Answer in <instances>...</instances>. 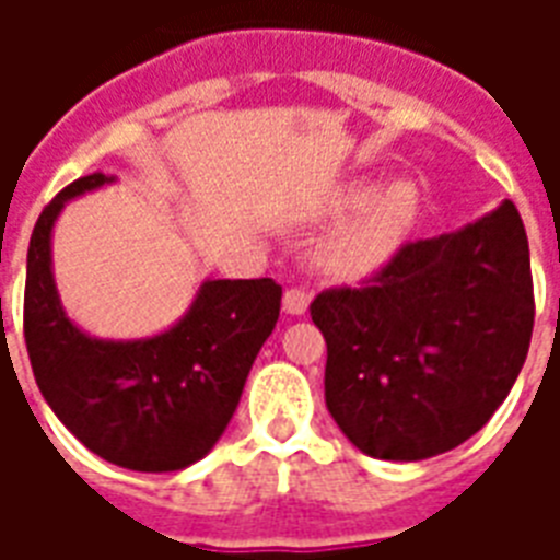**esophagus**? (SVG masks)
<instances>
[{
    "label": "esophagus",
    "instance_id": "1",
    "mask_svg": "<svg viewBox=\"0 0 560 560\" xmlns=\"http://www.w3.org/2000/svg\"><path fill=\"white\" fill-rule=\"evenodd\" d=\"M311 305V293L305 288H288L284 290V311L293 316H302Z\"/></svg>",
    "mask_w": 560,
    "mask_h": 560
}]
</instances>
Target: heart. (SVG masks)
<instances>
[{"instance_id": "heart-1", "label": "heart", "mask_w": 560, "mask_h": 560, "mask_svg": "<svg viewBox=\"0 0 560 560\" xmlns=\"http://www.w3.org/2000/svg\"><path fill=\"white\" fill-rule=\"evenodd\" d=\"M351 200H360L354 194ZM418 214V191L412 183H392L381 188L363 206L360 218L351 223L331 246V267L340 276H363L389 258Z\"/></svg>"}]
</instances>
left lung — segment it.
<instances>
[{
  "label": "left lung",
  "instance_id": "8db88e82",
  "mask_svg": "<svg viewBox=\"0 0 560 560\" xmlns=\"http://www.w3.org/2000/svg\"><path fill=\"white\" fill-rule=\"evenodd\" d=\"M325 404L374 459L453 451L512 392L535 325L529 241L512 200L451 235L409 241L360 288L323 290Z\"/></svg>",
  "mask_w": 560,
  "mask_h": 560
}]
</instances>
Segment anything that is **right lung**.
Listing matches in <instances>:
<instances>
[{"instance_id":"right-lung-1","label":"right lung","mask_w":560,"mask_h":560,"mask_svg":"<svg viewBox=\"0 0 560 560\" xmlns=\"http://www.w3.org/2000/svg\"><path fill=\"white\" fill-rule=\"evenodd\" d=\"M113 183L74 179L31 232L22 331L55 416L101 459L127 470H183L214 447L246 374L279 319L272 279L202 281L191 311L151 340H95L69 323L51 276V226L66 200Z\"/></svg>"}]
</instances>
